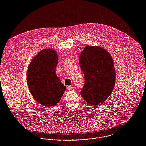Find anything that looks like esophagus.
Returning a JSON list of instances; mask_svg holds the SVG:
<instances>
[{
	"label": "esophagus",
	"mask_w": 146,
	"mask_h": 146,
	"mask_svg": "<svg viewBox=\"0 0 146 146\" xmlns=\"http://www.w3.org/2000/svg\"><path fill=\"white\" fill-rule=\"evenodd\" d=\"M67 88L68 90H72L74 89V87H72V86H68L67 87Z\"/></svg>",
	"instance_id": "1"
}]
</instances>
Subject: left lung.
Returning a JSON list of instances; mask_svg holds the SVG:
<instances>
[{"instance_id": "1", "label": "left lung", "mask_w": 146, "mask_h": 146, "mask_svg": "<svg viewBox=\"0 0 146 146\" xmlns=\"http://www.w3.org/2000/svg\"><path fill=\"white\" fill-rule=\"evenodd\" d=\"M85 84L80 94L90 105H97L109 97L115 83L113 58L104 48L87 46L79 55Z\"/></svg>"}]
</instances>
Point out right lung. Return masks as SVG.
I'll return each instance as SVG.
<instances>
[{
	"instance_id": "obj_1",
	"label": "right lung",
	"mask_w": 146,
	"mask_h": 146,
	"mask_svg": "<svg viewBox=\"0 0 146 146\" xmlns=\"http://www.w3.org/2000/svg\"><path fill=\"white\" fill-rule=\"evenodd\" d=\"M58 56L55 50L43 49L32 59L27 72L28 88L35 99L44 106L56 105L66 86L55 73Z\"/></svg>"
}]
</instances>
